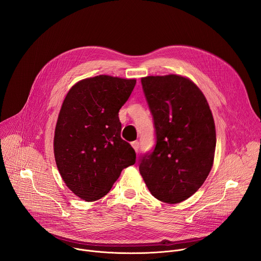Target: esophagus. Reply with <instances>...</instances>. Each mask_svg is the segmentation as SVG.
Instances as JSON below:
<instances>
[{"instance_id":"esophagus-1","label":"esophagus","mask_w":261,"mask_h":261,"mask_svg":"<svg viewBox=\"0 0 261 261\" xmlns=\"http://www.w3.org/2000/svg\"><path fill=\"white\" fill-rule=\"evenodd\" d=\"M131 146L135 150V152H139V148H140V143L138 141H134L131 143Z\"/></svg>"}]
</instances>
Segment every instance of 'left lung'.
I'll list each match as a JSON object with an SVG mask.
<instances>
[{"mask_svg":"<svg viewBox=\"0 0 261 261\" xmlns=\"http://www.w3.org/2000/svg\"><path fill=\"white\" fill-rule=\"evenodd\" d=\"M142 86L156 144L141 156L140 172L154 198L180 203L203 185L213 167L214 117L201 90L186 77L147 76Z\"/></svg>","mask_w":261,"mask_h":261,"instance_id":"1","label":"left lung"}]
</instances>
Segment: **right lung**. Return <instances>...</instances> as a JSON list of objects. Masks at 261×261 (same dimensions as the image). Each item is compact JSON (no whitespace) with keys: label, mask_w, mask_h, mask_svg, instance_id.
<instances>
[{"label":"right lung","mask_w":261,"mask_h":261,"mask_svg":"<svg viewBox=\"0 0 261 261\" xmlns=\"http://www.w3.org/2000/svg\"><path fill=\"white\" fill-rule=\"evenodd\" d=\"M135 79L99 75L78 81L61 106L54 136V153L65 185L91 202L106 196L136 154L120 138L119 109Z\"/></svg>","instance_id":"obj_1"}]
</instances>
